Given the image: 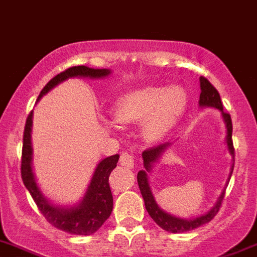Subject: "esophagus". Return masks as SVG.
<instances>
[{"label":"esophagus","instance_id":"obj_1","mask_svg":"<svg viewBox=\"0 0 257 257\" xmlns=\"http://www.w3.org/2000/svg\"><path fill=\"white\" fill-rule=\"evenodd\" d=\"M119 162L120 165L126 166V168H134V156L130 152H123L120 155Z\"/></svg>","mask_w":257,"mask_h":257}]
</instances>
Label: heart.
Listing matches in <instances>:
<instances>
[{
	"mask_svg": "<svg viewBox=\"0 0 257 257\" xmlns=\"http://www.w3.org/2000/svg\"><path fill=\"white\" fill-rule=\"evenodd\" d=\"M185 107L186 95L178 87L165 91L159 87H144L118 97L111 106V114L119 123L143 119V137L157 140L174 126Z\"/></svg>",
	"mask_w": 257,
	"mask_h": 257,
	"instance_id": "heart-1",
	"label": "heart"
}]
</instances>
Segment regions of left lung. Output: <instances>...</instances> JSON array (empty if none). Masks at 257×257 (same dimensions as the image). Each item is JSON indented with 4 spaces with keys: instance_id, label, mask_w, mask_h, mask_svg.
Listing matches in <instances>:
<instances>
[{
    "instance_id": "left-lung-1",
    "label": "left lung",
    "mask_w": 257,
    "mask_h": 257,
    "mask_svg": "<svg viewBox=\"0 0 257 257\" xmlns=\"http://www.w3.org/2000/svg\"><path fill=\"white\" fill-rule=\"evenodd\" d=\"M200 100H199V105L200 106H212L216 107L218 110H221L222 113L223 120L226 123L227 128V148H229L230 155L234 156V146H233V139H231V135H233V123H231V117L230 114L223 111L222 101H221L220 93L214 88L213 85L210 84V82L207 78L200 76ZM170 147V143H164L160 144V146L152 147V148H148L143 152V162L146 170H140L138 173V185H139L140 192H142V196L144 199V204H146V209L148 212L152 220L155 221L157 225H159L161 229L166 230V231H170V233H185V231H190V230H194L196 227L201 226L204 223H208L209 221L213 220V217L218 213V210L221 208V204H222L223 197H225V190L222 191V194L220 195L217 203L214 204V207L212 209H209L207 213L201 214V216L196 217V218H192V220H185V218H179V217H174L172 214L166 213L161 208L157 205L155 197H153L152 191H151L150 182H148V175L147 172H151L152 170L153 162H156L157 160L161 157V155L168 150ZM234 166H231V173L233 174Z\"/></svg>"
}]
</instances>
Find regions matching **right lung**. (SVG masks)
Here are the masks:
<instances>
[{
  "mask_svg": "<svg viewBox=\"0 0 257 257\" xmlns=\"http://www.w3.org/2000/svg\"><path fill=\"white\" fill-rule=\"evenodd\" d=\"M110 74V70L106 69H91L87 66H74L58 75L50 79L48 84L40 92L37 97H43L45 93L54 88L57 84L69 78L84 76V78L97 79L104 78ZM31 131H32V111L28 114L23 133V148H22V166L21 174L23 183L31 196L36 203L37 208L41 212L45 220L53 225L57 229L66 233L75 234V235H91L102 226V223L109 218L113 210V195L109 186V175L113 169L117 166L119 156L114 155L102 160L97 165L95 174L85 192L83 200L74 207L61 208L53 204L43 196L40 188L35 181L32 172V146H31Z\"/></svg>",
  "mask_w": 257,
  "mask_h": 257,
  "instance_id": "obj_1",
  "label": "right lung"
}]
</instances>
